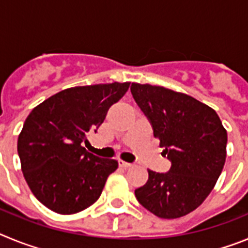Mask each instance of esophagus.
I'll use <instances>...</instances> for the list:
<instances>
[{
	"label": "esophagus",
	"instance_id": "esophagus-1",
	"mask_svg": "<svg viewBox=\"0 0 248 248\" xmlns=\"http://www.w3.org/2000/svg\"><path fill=\"white\" fill-rule=\"evenodd\" d=\"M133 165H134V164L128 163V161H124V160H119V166L123 169H129V168H131Z\"/></svg>",
	"mask_w": 248,
	"mask_h": 248
}]
</instances>
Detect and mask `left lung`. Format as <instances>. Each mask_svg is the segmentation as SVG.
<instances>
[{
	"label": "left lung",
	"instance_id": "1",
	"mask_svg": "<svg viewBox=\"0 0 248 248\" xmlns=\"http://www.w3.org/2000/svg\"><path fill=\"white\" fill-rule=\"evenodd\" d=\"M130 91L165 148L163 154L171 160L166 174L148 170V181L135 196L157 217H183L216 185L226 160V129L214 109L187 94L139 83Z\"/></svg>",
	"mask_w": 248,
	"mask_h": 248
}]
</instances>
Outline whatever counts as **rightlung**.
<instances>
[{"label":"right lung","instance_id":"obj_1","mask_svg":"<svg viewBox=\"0 0 248 248\" xmlns=\"http://www.w3.org/2000/svg\"><path fill=\"white\" fill-rule=\"evenodd\" d=\"M129 85L114 82L73 87L31 111L18 135L17 150L31 191L46 207L73 215L99 199L118 161L95 156L83 144L88 143L89 133L97 131Z\"/></svg>","mask_w":248,"mask_h":248}]
</instances>
